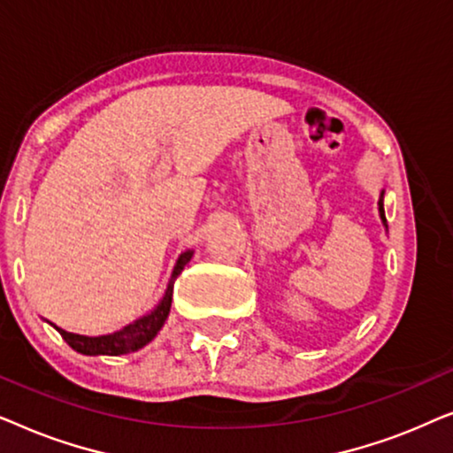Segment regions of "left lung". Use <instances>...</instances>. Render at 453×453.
<instances>
[{
    "label": "left lung",
    "mask_w": 453,
    "mask_h": 453,
    "mask_svg": "<svg viewBox=\"0 0 453 453\" xmlns=\"http://www.w3.org/2000/svg\"><path fill=\"white\" fill-rule=\"evenodd\" d=\"M383 194H386V191L381 189V194H380V202H377V210H380V219H381V222H383V226L388 228V220H386V212H383Z\"/></svg>",
    "instance_id": "8db88e82"
}]
</instances>
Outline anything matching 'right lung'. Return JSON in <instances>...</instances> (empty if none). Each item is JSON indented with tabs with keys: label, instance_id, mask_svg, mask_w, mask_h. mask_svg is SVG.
<instances>
[{
	"label": "right lung",
	"instance_id": "add662e5",
	"mask_svg": "<svg viewBox=\"0 0 453 453\" xmlns=\"http://www.w3.org/2000/svg\"><path fill=\"white\" fill-rule=\"evenodd\" d=\"M191 256H194V251L191 250L183 251L181 256H179L175 268H173L171 280L166 284L163 299L158 301V305L154 307L150 313L142 315V318L135 319L134 324L121 327V330H117L113 334H104V336H82V334H72V332L61 330V327H58L55 324L51 326L61 334V338H64L73 350L80 352V355L119 357V355H127V352L144 349L148 342H152V340L157 338L160 327L165 326L166 318H169L171 303H173V284H175L177 276L181 274L185 264L189 262Z\"/></svg>",
	"mask_w": 453,
	"mask_h": 453
}]
</instances>
